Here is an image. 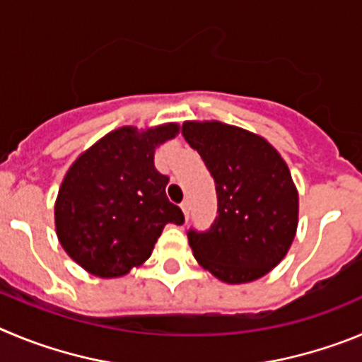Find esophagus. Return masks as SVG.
I'll return each instance as SVG.
<instances>
[{
    "label": "esophagus",
    "instance_id": "esophagus-1",
    "mask_svg": "<svg viewBox=\"0 0 362 362\" xmlns=\"http://www.w3.org/2000/svg\"><path fill=\"white\" fill-rule=\"evenodd\" d=\"M180 207H182V213H184L185 220H187V218H189V202H187V200H185V202H182V204H180Z\"/></svg>",
    "mask_w": 362,
    "mask_h": 362
}]
</instances>
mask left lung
Returning a JSON list of instances; mask_svg holds the SVG:
<instances>
[{
  "label": "left lung",
  "mask_w": 362,
  "mask_h": 362,
  "mask_svg": "<svg viewBox=\"0 0 362 362\" xmlns=\"http://www.w3.org/2000/svg\"><path fill=\"white\" fill-rule=\"evenodd\" d=\"M182 135L200 153L218 198L213 226L187 233L194 258L230 285L262 278L285 258L298 229V191L285 160L263 136L218 120L184 122Z\"/></svg>",
  "instance_id": "8db88e82"
}]
</instances>
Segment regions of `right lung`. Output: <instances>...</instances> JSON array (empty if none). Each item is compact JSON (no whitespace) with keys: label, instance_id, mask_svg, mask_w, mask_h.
Listing matches in <instances>:
<instances>
[{"label":"right lung","instance_id":"right-lung-1","mask_svg":"<svg viewBox=\"0 0 362 362\" xmlns=\"http://www.w3.org/2000/svg\"><path fill=\"white\" fill-rule=\"evenodd\" d=\"M178 124L139 132L124 126L81 155L55 200V230L66 254L90 274L119 278L151 256L168 223H184L168 200L169 178L155 169V148Z\"/></svg>","mask_w":362,"mask_h":362}]
</instances>
